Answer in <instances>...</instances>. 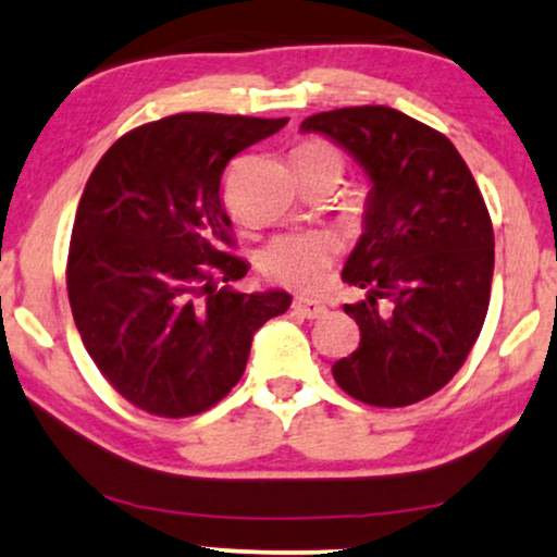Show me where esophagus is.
<instances>
[{"mask_svg": "<svg viewBox=\"0 0 557 557\" xmlns=\"http://www.w3.org/2000/svg\"><path fill=\"white\" fill-rule=\"evenodd\" d=\"M294 310H297L301 318H307V320H318V318H322V314L327 312V307L325 305H320V301H314V299H305V297H299L297 301H294Z\"/></svg>", "mask_w": 557, "mask_h": 557, "instance_id": "34e87169", "label": "esophagus"}]
</instances>
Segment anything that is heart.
Instances as JSON below:
<instances>
[{"instance_id":"b5f03b06","label":"heart","mask_w":557,"mask_h":557,"mask_svg":"<svg viewBox=\"0 0 557 557\" xmlns=\"http://www.w3.org/2000/svg\"><path fill=\"white\" fill-rule=\"evenodd\" d=\"M301 157H335L338 160L333 147L314 139L299 144L294 160H301ZM333 256V237L320 235V232H301V235H284L273 239L260 256V268H263L268 278L289 286V289L318 292L325 284Z\"/></svg>"}]
</instances>
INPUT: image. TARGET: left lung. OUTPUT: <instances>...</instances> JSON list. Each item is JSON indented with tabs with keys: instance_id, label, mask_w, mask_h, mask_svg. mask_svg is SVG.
Masks as SVG:
<instances>
[{
	"instance_id": "left-lung-1",
	"label": "left lung",
	"mask_w": 557,
	"mask_h": 557,
	"mask_svg": "<svg viewBox=\"0 0 557 557\" xmlns=\"http://www.w3.org/2000/svg\"><path fill=\"white\" fill-rule=\"evenodd\" d=\"M346 149L372 190L343 281L363 297L343 310L359 348L333 363L343 393L403 408L438 393L483 331L493 224L470 168L444 134L387 106L338 108L301 121Z\"/></svg>"
}]
</instances>
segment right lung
<instances>
[{
    "label": "right lung",
    "instance_id": "add662e5",
    "mask_svg": "<svg viewBox=\"0 0 557 557\" xmlns=\"http://www.w3.org/2000/svg\"><path fill=\"white\" fill-rule=\"evenodd\" d=\"M289 119L177 113L102 154L79 198L66 289L87 354L115 393L162 418L209 410L245 372L252 335L289 310L247 273L222 203L232 157Z\"/></svg>",
    "mask_w": 557,
    "mask_h": 557
}]
</instances>
